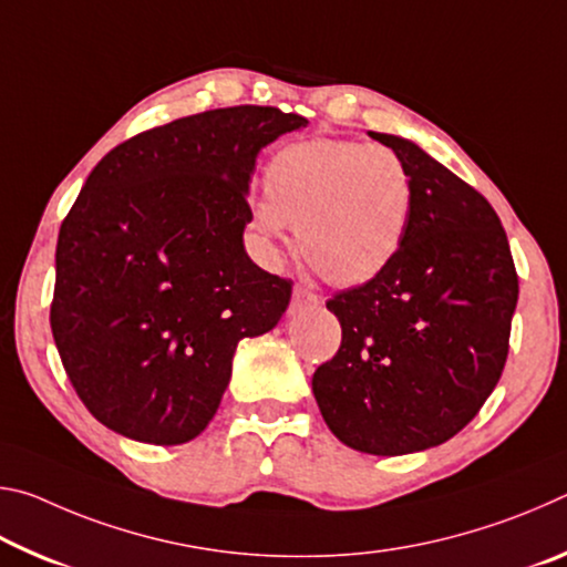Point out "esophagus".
<instances>
[{
  "label": "esophagus",
  "instance_id": "1",
  "mask_svg": "<svg viewBox=\"0 0 567 567\" xmlns=\"http://www.w3.org/2000/svg\"><path fill=\"white\" fill-rule=\"evenodd\" d=\"M312 305H320V297L312 295L310 290H305V287H295L290 312H297V310H302V307H312Z\"/></svg>",
  "mask_w": 567,
  "mask_h": 567
}]
</instances>
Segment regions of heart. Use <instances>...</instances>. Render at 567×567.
<instances>
[{
	"label": "heart",
	"mask_w": 567,
	"mask_h": 567,
	"mask_svg": "<svg viewBox=\"0 0 567 567\" xmlns=\"http://www.w3.org/2000/svg\"><path fill=\"white\" fill-rule=\"evenodd\" d=\"M265 203L252 227L265 243L297 227L302 260L332 285L375 280L405 243L412 185L390 147L352 140H305L265 165Z\"/></svg>",
	"instance_id": "b5f03b06"
}]
</instances>
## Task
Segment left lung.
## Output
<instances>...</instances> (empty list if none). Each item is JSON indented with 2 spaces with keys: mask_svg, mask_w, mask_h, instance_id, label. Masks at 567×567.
<instances>
[{
  "mask_svg": "<svg viewBox=\"0 0 567 567\" xmlns=\"http://www.w3.org/2000/svg\"><path fill=\"white\" fill-rule=\"evenodd\" d=\"M408 167L405 243L375 280L334 295L342 344L312 375L332 435L368 455L443 445L503 375L517 275L501 217L445 165L370 132Z\"/></svg>",
  "mask_w": 567,
  "mask_h": 567,
  "instance_id": "1",
  "label": "left lung"
}]
</instances>
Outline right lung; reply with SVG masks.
<instances>
[{
  "instance_id": "obj_1",
  "label": "right lung",
  "mask_w": 567,
  "mask_h": 567,
  "mask_svg": "<svg viewBox=\"0 0 567 567\" xmlns=\"http://www.w3.org/2000/svg\"><path fill=\"white\" fill-rule=\"evenodd\" d=\"M307 127L277 107H227L147 130L90 172L56 239L52 334L104 427L182 445L215 417L237 342L270 332L292 285L249 260V175Z\"/></svg>"
}]
</instances>
